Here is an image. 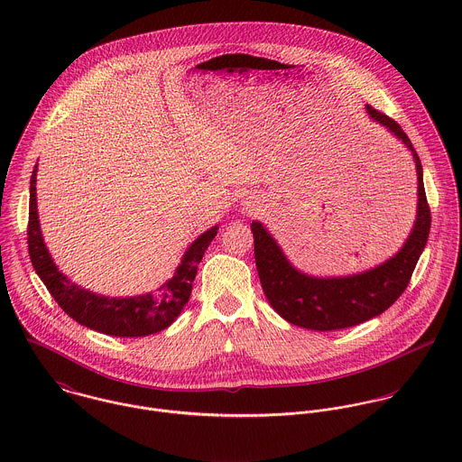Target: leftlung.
Listing matches in <instances>:
<instances>
[{"mask_svg": "<svg viewBox=\"0 0 462 462\" xmlns=\"http://www.w3.org/2000/svg\"><path fill=\"white\" fill-rule=\"evenodd\" d=\"M368 117L384 126L411 151L418 176V206L414 226L390 260L370 270L315 277L290 263L275 238L262 222L251 224L254 235V258L264 295L270 306L286 322L311 330H336L363 324L384 313L403 293L418 263L430 231V209L423 189L421 162L409 136L388 116L366 105Z\"/></svg>", "mask_w": 462, "mask_h": 462, "instance_id": "left-lung-1", "label": "left lung"}]
</instances>
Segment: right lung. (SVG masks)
I'll return each instance as SVG.
<instances>
[{"label": "right lung", "instance_id": "right-lung-1", "mask_svg": "<svg viewBox=\"0 0 462 462\" xmlns=\"http://www.w3.org/2000/svg\"><path fill=\"white\" fill-rule=\"evenodd\" d=\"M37 165L30 180V217H28V251L30 260L51 297L62 311L78 324L108 336L138 337L167 329L181 313L192 293L204 251L217 236L218 226L209 227L185 251L174 275L156 291L134 297H105L74 284L53 262L39 224L37 211Z\"/></svg>", "mask_w": 462, "mask_h": 462}]
</instances>
